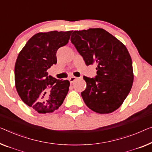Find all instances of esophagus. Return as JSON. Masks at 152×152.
<instances>
[{
	"label": "esophagus",
	"mask_w": 152,
	"mask_h": 152,
	"mask_svg": "<svg viewBox=\"0 0 152 152\" xmlns=\"http://www.w3.org/2000/svg\"><path fill=\"white\" fill-rule=\"evenodd\" d=\"M77 79H78V78H77V77L72 76V77H70V78H69V81L70 82V83H74L76 80H77Z\"/></svg>",
	"instance_id": "esophagus-1"
}]
</instances>
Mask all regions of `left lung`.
I'll return each instance as SVG.
<instances>
[{"instance_id":"obj_1","label":"left lung","mask_w":152,"mask_h":152,"mask_svg":"<svg viewBox=\"0 0 152 152\" xmlns=\"http://www.w3.org/2000/svg\"><path fill=\"white\" fill-rule=\"evenodd\" d=\"M71 42L86 65H97V76H83L87 87L81 96L86 105L101 114L115 111L128 96L134 80L126 47L103 28L74 31Z\"/></svg>"}]
</instances>
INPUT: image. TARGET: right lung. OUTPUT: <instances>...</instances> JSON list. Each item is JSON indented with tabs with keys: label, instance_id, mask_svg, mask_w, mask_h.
Masks as SVG:
<instances>
[{
	"label": "right lung",
	"instance_id": "add662e5",
	"mask_svg": "<svg viewBox=\"0 0 152 152\" xmlns=\"http://www.w3.org/2000/svg\"><path fill=\"white\" fill-rule=\"evenodd\" d=\"M72 31L39 33L29 39L15 65V87L22 100L39 113L60 107L69 91L67 80H57L47 72L56 64V52L69 42Z\"/></svg>",
	"mask_w": 152,
	"mask_h": 152
}]
</instances>
